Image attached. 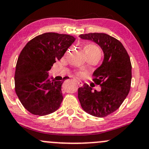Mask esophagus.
<instances>
[{"mask_svg": "<svg viewBox=\"0 0 149 149\" xmlns=\"http://www.w3.org/2000/svg\"><path fill=\"white\" fill-rule=\"evenodd\" d=\"M74 81H76V82L78 84H79V85L80 86H83V83L81 82V81H80V80H78V79H74Z\"/></svg>", "mask_w": 149, "mask_h": 149, "instance_id": "esophagus-1", "label": "esophagus"}]
</instances>
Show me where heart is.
Returning a JSON list of instances; mask_svg holds the SVG:
<instances>
[{"mask_svg": "<svg viewBox=\"0 0 149 149\" xmlns=\"http://www.w3.org/2000/svg\"><path fill=\"white\" fill-rule=\"evenodd\" d=\"M84 51H85L86 55H100L101 56V51H100L99 48L94 44H92V43L86 45L84 48ZM76 73L79 76L82 75L81 72H77Z\"/></svg>", "mask_w": 149, "mask_h": 149, "instance_id": "heart-1", "label": "heart"}]
</instances>
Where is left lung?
Wrapping results in <instances>:
<instances>
[{"mask_svg": "<svg viewBox=\"0 0 149 149\" xmlns=\"http://www.w3.org/2000/svg\"><path fill=\"white\" fill-rule=\"evenodd\" d=\"M80 38L95 42L104 54L102 64L93 73V81L100 85V91L84 84L78 90L81 107L95 117H105L120 107L126 98L131 83V63L123 44L106 33H90Z\"/></svg>", "mask_w": 149, "mask_h": 149, "instance_id": "obj_1", "label": "left lung"}]
</instances>
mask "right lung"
<instances>
[{"label": "right lung", "instance_id": "right-lung-1", "mask_svg": "<svg viewBox=\"0 0 149 149\" xmlns=\"http://www.w3.org/2000/svg\"><path fill=\"white\" fill-rule=\"evenodd\" d=\"M75 40L70 35L46 33L31 39L21 51L15 67V91L23 107L33 115H48L60 107L63 81L51 80L48 71Z\"/></svg>", "mask_w": 149, "mask_h": 149}]
</instances>
